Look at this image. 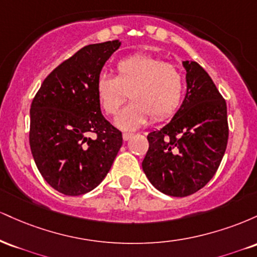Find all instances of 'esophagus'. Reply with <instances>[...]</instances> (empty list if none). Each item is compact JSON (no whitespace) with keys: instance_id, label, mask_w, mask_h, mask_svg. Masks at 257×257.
<instances>
[{"instance_id":"obj_1","label":"esophagus","mask_w":257,"mask_h":257,"mask_svg":"<svg viewBox=\"0 0 257 257\" xmlns=\"http://www.w3.org/2000/svg\"><path fill=\"white\" fill-rule=\"evenodd\" d=\"M122 137H123V140H124V141H128L129 139H131V138L133 137V134H132V133H123Z\"/></svg>"}]
</instances>
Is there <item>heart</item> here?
<instances>
[{
	"mask_svg": "<svg viewBox=\"0 0 257 257\" xmlns=\"http://www.w3.org/2000/svg\"><path fill=\"white\" fill-rule=\"evenodd\" d=\"M184 77L172 64L149 54H134L119 60L116 77L99 76L95 95L105 113L113 116L131 96L133 102L120 111L116 124L125 131L141 126L149 116L163 120L178 111L184 96Z\"/></svg>",
	"mask_w": 257,
	"mask_h": 257,
	"instance_id": "obj_1",
	"label": "heart"
}]
</instances>
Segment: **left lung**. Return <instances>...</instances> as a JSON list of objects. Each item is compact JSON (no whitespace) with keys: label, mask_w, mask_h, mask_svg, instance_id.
Segmentation results:
<instances>
[{"label":"left lung","mask_w":257,"mask_h":257,"mask_svg":"<svg viewBox=\"0 0 257 257\" xmlns=\"http://www.w3.org/2000/svg\"><path fill=\"white\" fill-rule=\"evenodd\" d=\"M187 90L168 124L147 135L143 170L162 193L186 197L203 188L216 173L228 140L225 99L196 61H182Z\"/></svg>","instance_id":"8db88e82"}]
</instances>
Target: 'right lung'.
Returning a JSON list of instances; mask_svg holds the SVG:
<instances>
[{
    "instance_id": "right-lung-1",
    "label": "right lung",
    "mask_w": 257,
    "mask_h": 257,
    "mask_svg": "<svg viewBox=\"0 0 257 257\" xmlns=\"http://www.w3.org/2000/svg\"><path fill=\"white\" fill-rule=\"evenodd\" d=\"M119 46L116 40L83 47L47 76L32 100V157L43 179L66 196L94 190L122 146V133L105 119L95 95L102 66Z\"/></svg>"
}]
</instances>
